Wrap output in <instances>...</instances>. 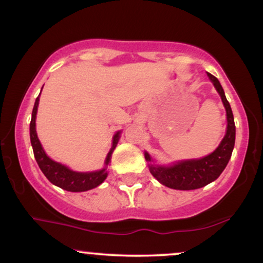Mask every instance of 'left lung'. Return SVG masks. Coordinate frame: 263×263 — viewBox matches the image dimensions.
I'll return each mask as SVG.
<instances>
[{
	"instance_id": "1",
	"label": "left lung",
	"mask_w": 263,
	"mask_h": 263,
	"mask_svg": "<svg viewBox=\"0 0 263 263\" xmlns=\"http://www.w3.org/2000/svg\"><path fill=\"white\" fill-rule=\"evenodd\" d=\"M210 80L213 82L215 89L221 97L222 104L226 110V118H228V128L224 139L220 145L213 153L201 158V159L182 160L168 166H160V165L149 164V171L161 184L168 188L177 190H193L199 189L210 184L217 179L224 168L228 165L231 158L233 147H235L236 139V125L233 120V114L230 106V103L226 99L224 89L220 82L213 75L207 73ZM147 161H152L149 154L145 152Z\"/></svg>"
}]
</instances>
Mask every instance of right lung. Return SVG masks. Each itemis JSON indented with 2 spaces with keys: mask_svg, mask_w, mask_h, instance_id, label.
Here are the masks:
<instances>
[{
  "mask_svg": "<svg viewBox=\"0 0 263 263\" xmlns=\"http://www.w3.org/2000/svg\"><path fill=\"white\" fill-rule=\"evenodd\" d=\"M43 88V87H42ZM41 96V93H39ZM39 96L35 99L33 111H32V118L30 123V138H31V145L33 148V154L37 161L38 166L41 167L43 174L45 175V177L49 179L52 184H55L60 188H62L67 192H73V193H80L86 192V190L93 189L96 186L105 181L107 177V165H109L111 160V154H112L114 149L116 148L118 140H120L121 132H117L114 135L112 139V147H111L110 152L107 153L106 159H105V167H103L99 171H93V172H77L70 170L64 165L56 163L51 158L46 156L45 151L43 149L39 141L37 132H35V116H37V109L39 104Z\"/></svg>",
  "mask_w": 263,
  "mask_h": 263,
  "instance_id": "1",
  "label": "right lung"
}]
</instances>
